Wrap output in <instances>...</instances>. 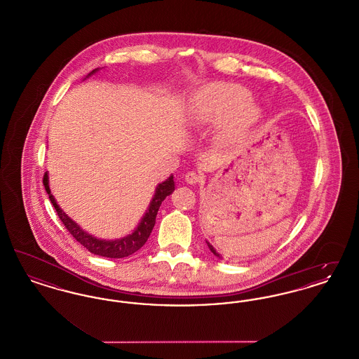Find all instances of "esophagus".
Instances as JSON below:
<instances>
[{
    "label": "esophagus",
    "mask_w": 359,
    "mask_h": 359,
    "mask_svg": "<svg viewBox=\"0 0 359 359\" xmlns=\"http://www.w3.org/2000/svg\"><path fill=\"white\" fill-rule=\"evenodd\" d=\"M201 179H202V176L195 171H189L186 173V182L188 184H196L201 182Z\"/></svg>",
    "instance_id": "1"
}]
</instances>
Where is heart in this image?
<instances>
[{"label":"heart","instance_id":"1","mask_svg":"<svg viewBox=\"0 0 359 359\" xmlns=\"http://www.w3.org/2000/svg\"><path fill=\"white\" fill-rule=\"evenodd\" d=\"M194 118L199 123L217 125L223 121L224 140L242 136L261 116L258 104L250 102V93L234 83H217L205 87L196 97Z\"/></svg>","mask_w":359,"mask_h":359}]
</instances>
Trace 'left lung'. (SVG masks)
<instances>
[{"label": "left lung", "mask_w": 359, "mask_h": 359, "mask_svg": "<svg viewBox=\"0 0 359 359\" xmlns=\"http://www.w3.org/2000/svg\"><path fill=\"white\" fill-rule=\"evenodd\" d=\"M207 246H208V248H210V250H211V252H212V253H214V255H215V256L221 257V256H219V255H218V253H217V250H215V249H214V248H212V246H211V245H210V243H208V242H207Z\"/></svg>", "instance_id": "obj_1"}]
</instances>
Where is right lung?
I'll return each mask as SVG.
<instances>
[{"mask_svg": "<svg viewBox=\"0 0 359 359\" xmlns=\"http://www.w3.org/2000/svg\"><path fill=\"white\" fill-rule=\"evenodd\" d=\"M97 69H94L91 74H94ZM88 74V75H91ZM43 184L46 187V191L50 196L52 205L55 207L57 217L60 218V221L65 224V227L69 230V234L76 239L81 245H83L86 249L97 256L107 257V258H123V257L130 256L133 253H136L138 249H141L145 242L149 238L152 230H154V223H156V215L157 211L160 208V205L163 203V201L171 195L175 189V182H173V176H170L165 182H163L161 184H158L156 188V194H154V199L151 202V205L147 211V214L144 215V218L141 219L140 224L137 226L136 230L129 234L128 237L123 238L116 239V241H104V239L94 238L93 236L85 233L76 223L72 219H69V217L62 211V208L55 202L53 196H52L51 189L48 186V175L47 172L44 173L43 177Z\"/></svg>", "mask_w": 359, "mask_h": 359, "instance_id": "obj_1", "label": "right lung"}]
</instances>
